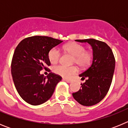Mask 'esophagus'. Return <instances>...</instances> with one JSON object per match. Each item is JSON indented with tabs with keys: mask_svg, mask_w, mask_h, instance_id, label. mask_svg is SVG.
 I'll return each instance as SVG.
<instances>
[{
	"mask_svg": "<svg viewBox=\"0 0 128 128\" xmlns=\"http://www.w3.org/2000/svg\"><path fill=\"white\" fill-rule=\"evenodd\" d=\"M63 80L67 82H70L71 81H72L70 80H68V79H66V78H63Z\"/></svg>",
	"mask_w": 128,
	"mask_h": 128,
	"instance_id": "34e87169",
	"label": "esophagus"
}]
</instances>
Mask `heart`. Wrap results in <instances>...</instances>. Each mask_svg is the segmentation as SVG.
<instances>
[{
	"label": "heart",
	"instance_id": "b5f03b06",
	"mask_svg": "<svg viewBox=\"0 0 128 128\" xmlns=\"http://www.w3.org/2000/svg\"><path fill=\"white\" fill-rule=\"evenodd\" d=\"M67 52L74 56V62L82 68H86L90 65L92 56L88 51L86 50L84 46L76 43H70L64 47ZM61 57V52L58 48L54 47L48 52V58L52 64L58 63ZM53 71L55 74L64 78H70L72 76L77 74L78 68L76 66H66L64 65H57L53 68Z\"/></svg>",
	"mask_w": 128,
	"mask_h": 128
}]
</instances>
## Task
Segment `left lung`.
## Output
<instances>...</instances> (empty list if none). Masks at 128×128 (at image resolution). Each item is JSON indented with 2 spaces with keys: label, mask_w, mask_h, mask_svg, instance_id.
Listing matches in <instances>:
<instances>
[{
  "label": "left lung",
  "mask_w": 128,
  "mask_h": 128,
  "mask_svg": "<svg viewBox=\"0 0 128 128\" xmlns=\"http://www.w3.org/2000/svg\"><path fill=\"white\" fill-rule=\"evenodd\" d=\"M76 41L90 44L93 50V61L90 67L80 75L81 80H86L72 96L80 104L93 106L102 100L109 90L115 70V57L110 47L103 42L92 38Z\"/></svg>",
  "instance_id": "obj_1"
}]
</instances>
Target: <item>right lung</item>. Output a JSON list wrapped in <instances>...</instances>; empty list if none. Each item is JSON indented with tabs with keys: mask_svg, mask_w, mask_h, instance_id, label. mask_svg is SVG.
Returning a JSON list of instances; mask_svg holds the SVG:
<instances>
[{
	"mask_svg": "<svg viewBox=\"0 0 128 128\" xmlns=\"http://www.w3.org/2000/svg\"><path fill=\"white\" fill-rule=\"evenodd\" d=\"M63 41L34 36L24 39L16 47L11 62V75L20 96L31 105H40L51 98L60 76L50 72L47 78L40 71L50 66L48 54Z\"/></svg>",
	"mask_w": 128,
	"mask_h": 128,
	"instance_id": "add662e5",
	"label": "right lung"
}]
</instances>
